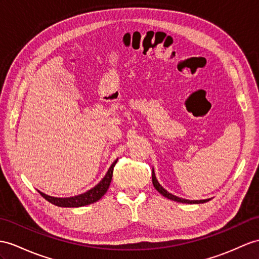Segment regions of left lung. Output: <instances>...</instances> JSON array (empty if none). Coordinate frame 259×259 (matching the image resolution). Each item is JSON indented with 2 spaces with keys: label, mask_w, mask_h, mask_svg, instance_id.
Wrapping results in <instances>:
<instances>
[{
  "label": "left lung",
  "mask_w": 259,
  "mask_h": 259,
  "mask_svg": "<svg viewBox=\"0 0 259 259\" xmlns=\"http://www.w3.org/2000/svg\"><path fill=\"white\" fill-rule=\"evenodd\" d=\"M151 178H153V185L155 187V189L157 191H158L160 194H162L163 197H166L169 200H172V201H177V202L180 203H188V204H199V203H205L207 201H210L211 199H204V200H188V199H182L177 197V195H174L170 192H168L165 188L161 187V185L157 180L156 176H155V171H154V168H153V175H151Z\"/></svg>",
  "instance_id": "1"
}]
</instances>
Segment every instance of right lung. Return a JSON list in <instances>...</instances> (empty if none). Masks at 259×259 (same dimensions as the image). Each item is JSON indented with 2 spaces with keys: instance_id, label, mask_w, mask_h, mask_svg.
Segmentation results:
<instances>
[{
  "instance_id": "1",
  "label": "right lung",
  "mask_w": 259,
  "mask_h": 259,
  "mask_svg": "<svg viewBox=\"0 0 259 259\" xmlns=\"http://www.w3.org/2000/svg\"><path fill=\"white\" fill-rule=\"evenodd\" d=\"M116 162H117V159L112 163L111 167L108 170V172L105 174L104 178L101 180L96 187L91 188L90 190H88L84 193H81L78 195H74V197H69V198H56V197H50L48 194L42 193L39 190L38 192L41 194L42 198H45L48 201V202L61 207H79V206H84L88 204L94 203L102 198L105 194V192L108 191L111 180H112L113 169H114Z\"/></svg>"
}]
</instances>
